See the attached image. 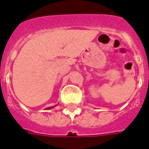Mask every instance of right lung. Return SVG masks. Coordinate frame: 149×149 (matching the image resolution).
<instances>
[{"mask_svg":"<svg viewBox=\"0 0 149 149\" xmlns=\"http://www.w3.org/2000/svg\"><path fill=\"white\" fill-rule=\"evenodd\" d=\"M54 107H55V105H54V106H52V107H48V108H46V110H48V109H52V108H53Z\"/></svg>","mask_w":149,"mask_h":149,"instance_id":"1","label":"right lung"}]
</instances>
